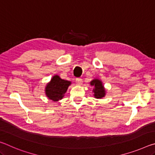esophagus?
Returning a JSON list of instances; mask_svg holds the SVG:
<instances>
[{"label": "esophagus", "mask_w": 155, "mask_h": 155, "mask_svg": "<svg viewBox=\"0 0 155 155\" xmlns=\"http://www.w3.org/2000/svg\"><path fill=\"white\" fill-rule=\"evenodd\" d=\"M76 82H77V84L78 85H82V83H83V80L81 79V78H76Z\"/></svg>", "instance_id": "1"}]
</instances>
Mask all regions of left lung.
Masks as SVG:
<instances>
[{
    "label": "left lung",
    "mask_w": 155,
    "mask_h": 155,
    "mask_svg": "<svg viewBox=\"0 0 155 155\" xmlns=\"http://www.w3.org/2000/svg\"><path fill=\"white\" fill-rule=\"evenodd\" d=\"M90 85L93 86L94 89L92 92L94 93V98L97 99H101L106 95V90L101 80L98 78H94L90 81Z\"/></svg>",
    "instance_id": "obj_1"
}]
</instances>
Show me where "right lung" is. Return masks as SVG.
<instances>
[{"instance_id": "obj_1", "label": "right lung", "mask_w": 155, "mask_h": 155, "mask_svg": "<svg viewBox=\"0 0 155 155\" xmlns=\"http://www.w3.org/2000/svg\"><path fill=\"white\" fill-rule=\"evenodd\" d=\"M71 83V81L62 79L59 75H54L46 85V96L52 101H59L64 98Z\"/></svg>"}]
</instances>
